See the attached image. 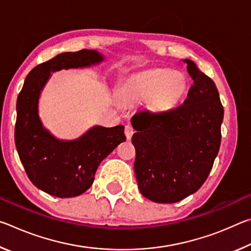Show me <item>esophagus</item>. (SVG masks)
<instances>
[{
    "instance_id": "esophagus-1",
    "label": "esophagus",
    "mask_w": 251,
    "mask_h": 251,
    "mask_svg": "<svg viewBox=\"0 0 251 251\" xmlns=\"http://www.w3.org/2000/svg\"><path fill=\"white\" fill-rule=\"evenodd\" d=\"M133 134H134L133 127H131L130 125H126V126H125V135H126V138H127V139H130L131 136H133Z\"/></svg>"
}]
</instances>
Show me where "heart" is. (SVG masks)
<instances>
[{"label":"heart","instance_id":"b5f03b06","mask_svg":"<svg viewBox=\"0 0 251 251\" xmlns=\"http://www.w3.org/2000/svg\"><path fill=\"white\" fill-rule=\"evenodd\" d=\"M186 91V79L178 72L151 70L129 78L123 86L122 94L130 100L151 99L156 110H164L180 100Z\"/></svg>","mask_w":251,"mask_h":251}]
</instances>
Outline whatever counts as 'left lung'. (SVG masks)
<instances>
[{
  "label": "left lung",
  "instance_id": "obj_1",
  "mask_svg": "<svg viewBox=\"0 0 251 251\" xmlns=\"http://www.w3.org/2000/svg\"><path fill=\"white\" fill-rule=\"evenodd\" d=\"M184 62L194 80L184 103L163 113L143 110L130 121L138 188L155 202H177L196 193L222 142L224 107L217 87L193 61Z\"/></svg>",
  "mask_w": 251,
  "mask_h": 251
}]
</instances>
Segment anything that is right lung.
Returning <instances> with one entry per match:
<instances>
[{
    "instance_id": "add662e5",
    "label": "right lung",
    "mask_w": 251,
    "mask_h": 251,
    "mask_svg": "<svg viewBox=\"0 0 251 251\" xmlns=\"http://www.w3.org/2000/svg\"><path fill=\"white\" fill-rule=\"evenodd\" d=\"M94 50L61 53L29 72L16 101L15 146L34 186L52 196L76 197L92 186L100 161L126 141L124 126H94L74 141H59L39 117V99L52 72L99 64Z\"/></svg>"
}]
</instances>
